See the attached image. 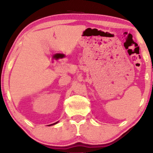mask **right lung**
Segmentation results:
<instances>
[{"label": "right lung", "instance_id": "obj_1", "mask_svg": "<svg viewBox=\"0 0 153 153\" xmlns=\"http://www.w3.org/2000/svg\"><path fill=\"white\" fill-rule=\"evenodd\" d=\"M57 122H56V123H54V124H57ZM52 124H50V125H52ZM49 126H50V125H49Z\"/></svg>", "mask_w": 153, "mask_h": 153}]
</instances>
